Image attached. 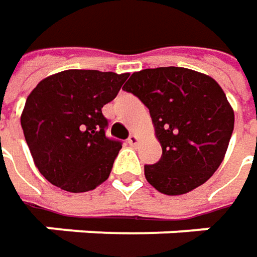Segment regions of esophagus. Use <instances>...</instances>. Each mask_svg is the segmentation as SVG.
Instances as JSON below:
<instances>
[{
  "label": "esophagus",
  "instance_id": "obj_1",
  "mask_svg": "<svg viewBox=\"0 0 257 257\" xmlns=\"http://www.w3.org/2000/svg\"><path fill=\"white\" fill-rule=\"evenodd\" d=\"M139 142H140V139H139L136 134H132V136L128 137V140H127V143L130 144V146H136Z\"/></svg>",
  "mask_w": 257,
  "mask_h": 257
}]
</instances>
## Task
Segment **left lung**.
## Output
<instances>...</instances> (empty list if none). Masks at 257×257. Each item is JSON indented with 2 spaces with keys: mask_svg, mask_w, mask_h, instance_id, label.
<instances>
[{
  "mask_svg": "<svg viewBox=\"0 0 257 257\" xmlns=\"http://www.w3.org/2000/svg\"><path fill=\"white\" fill-rule=\"evenodd\" d=\"M149 108L162 159L144 166L147 182L167 196L192 192L222 164L234 111L217 81L183 68L159 67L133 73L123 87Z\"/></svg>",
  "mask_w": 257,
  "mask_h": 257,
  "instance_id": "1",
  "label": "left lung"
}]
</instances>
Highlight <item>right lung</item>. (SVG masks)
I'll return each instance as SVG.
<instances>
[{
	"instance_id": "right-lung-1",
	"label": "right lung",
	"mask_w": 257,
	"mask_h": 257,
	"mask_svg": "<svg viewBox=\"0 0 257 257\" xmlns=\"http://www.w3.org/2000/svg\"><path fill=\"white\" fill-rule=\"evenodd\" d=\"M128 73L65 70L41 80L21 114L35 167L65 192L93 190L110 176L121 143L105 137L104 104L115 98Z\"/></svg>"
}]
</instances>
